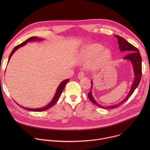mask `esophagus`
Masks as SVG:
<instances>
[{"label":"esophagus","instance_id":"obj_1","mask_svg":"<svg viewBox=\"0 0 150 150\" xmlns=\"http://www.w3.org/2000/svg\"><path fill=\"white\" fill-rule=\"evenodd\" d=\"M85 76V74L83 72H80L78 73V78L79 79H81L82 78H83Z\"/></svg>","mask_w":150,"mask_h":150}]
</instances>
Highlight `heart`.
I'll list each match as a JSON object with an SVG mask.
<instances>
[{"label": "heart", "mask_w": 150, "mask_h": 150, "mask_svg": "<svg viewBox=\"0 0 150 150\" xmlns=\"http://www.w3.org/2000/svg\"><path fill=\"white\" fill-rule=\"evenodd\" d=\"M78 57L81 62L89 63L93 61L92 67L97 68L109 62L112 58V53L108 49H103V46L100 44L91 43L83 46Z\"/></svg>", "instance_id": "b5f03b06"}]
</instances>
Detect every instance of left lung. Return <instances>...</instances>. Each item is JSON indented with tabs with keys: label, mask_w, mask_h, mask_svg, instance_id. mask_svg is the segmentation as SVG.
<instances>
[{
	"label": "left lung",
	"mask_w": 150,
	"mask_h": 150,
	"mask_svg": "<svg viewBox=\"0 0 150 150\" xmlns=\"http://www.w3.org/2000/svg\"><path fill=\"white\" fill-rule=\"evenodd\" d=\"M115 36L118 39V44H119V47L120 51L127 52L128 53H129V54H127L126 56H125L123 57V59L125 60H129L131 62L132 64V67L134 69L135 79L132 83L129 93H128L126 98H125V99H123L120 103L112 105H109V106H101V105L98 104V103L95 100L91 92L92 91L91 89L93 87V81H91V90H90V91L88 93V97L90 100V101L93 103H94L95 105H97L100 108L105 109H112L117 108L119 106L123 104L126 101H127L128 99H129V98L132 96V94L134 92L135 90L138 86L141 79V76H142V58L138 49L135 46H134L132 45L129 43V42H127L126 40H125L122 37H120L117 35H115Z\"/></svg>",
	"instance_id": "obj_1"
}]
</instances>
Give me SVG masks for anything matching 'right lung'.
Returning <instances> with one entry per match:
<instances>
[{"label": "right lung", "mask_w": 150, "mask_h": 150, "mask_svg": "<svg viewBox=\"0 0 150 150\" xmlns=\"http://www.w3.org/2000/svg\"><path fill=\"white\" fill-rule=\"evenodd\" d=\"M43 40V39H42V38H41L37 37H30V38H29L28 39H27V40L26 41H25L24 42H22V43H21V44H20V45H18V46H15V47L13 48V49L12 50V51L11 53V54H10V55H9V59H8V62L9 61V60H10V59H11V56H12L13 53H14V52H15L18 49H19V47H23V46H24L25 45H26L27 42L34 41H41V40ZM69 81V79H65V80L63 81L60 83V85H59V87H57V90H56V94H55V95H54V97L53 98L52 100V101H51V102H50V103H49L46 106L44 107V108H38V109H30V108H24V107H23V108H24V109H26V110H29V111H33V112H40V111H45V110H47V109H50V108H52V106H53V105L55 104V103L58 101V100H59V97H60L61 94H62V91H63V90L64 88H65L66 84L68 82V81ZM15 103H16V102H15ZM16 104H17V103H16ZM18 104V105H19L18 104ZM19 106H20V107H21V108H22V106H21V105H19Z\"/></svg>", "instance_id": "add662e5"}]
</instances>
